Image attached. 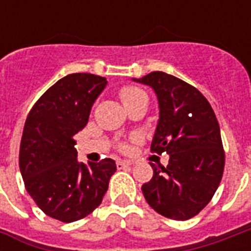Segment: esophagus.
Instances as JSON below:
<instances>
[{
    "label": "esophagus",
    "instance_id": "34e87169",
    "mask_svg": "<svg viewBox=\"0 0 251 251\" xmlns=\"http://www.w3.org/2000/svg\"><path fill=\"white\" fill-rule=\"evenodd\" d=\"M130 165H131L130 161H125V160H120V161H117V167H118V169L127 168V167H130Z\"/></svg>",
    "mask_w": 251,
    "mask_h": 251
}]
</instances>
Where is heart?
Wrapping results in <instances>:
<instances>
[{
  "mask_svg": "<svg viewBox=\"0 0 251 251\" xmlns=\"http://www.w3.org/2000/svg\"><path fill=\"white\" fill-rule=\"evenodd\" d=\"M144 91L140 90V88L137 87H125L124 90H121V100L124 102V104L130 103L131 100H134L138 97H141L144 95Z\"/></svg>",
  "mask_w": 251,
  "mask_h": 251,
  "instance_id": "heart-1",
  "label": "heart"
}]
</instances>
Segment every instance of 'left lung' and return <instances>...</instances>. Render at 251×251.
<instances>
[{"label":"left lung","instance_id":"left-lung-1","mask_svg":"<svg viewBox=\"0 0 251 251\" xmlns=\"http://www.w3.org/2000/svg\"><path fill=\"white\" fill-rule=\"evenodd\" d=\"M131 80L156 94L158 121L151 149L169 154L167 168L151 163L153 177L141 187L144 198L163 216L187 221L210 203L223 175L215 113L199 90L174 75L154 71Z\"/></svg>","mask_w":251,"mask_h":251}]
</instances>
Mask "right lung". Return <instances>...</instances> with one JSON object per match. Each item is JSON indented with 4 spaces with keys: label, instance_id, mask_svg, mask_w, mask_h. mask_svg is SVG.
I'll list each match as a JSON object with an SVG mask.
<instances>
[{
    "label": "right lung",
    "instance_id": "add662e5",
    "mask_svg": "<svg viewBox=\"0 0 251 251\" xmlns=\"http://www.w3.org/2000/svg\"><path fill=\"white\" fill-rule=\"evenodd\" d=\"M106 77L71 74L43 94L25 121L20 171L25 188L44 214L75 222L91 214L103 199L117 171L113 158L77 161L74 136L87 125Z\"/></svg>",
    "mask_w": 251,
    "mask_h": 251
}]
</instances>
